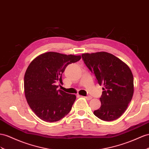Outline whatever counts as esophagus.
I'll return each mask as SVG.
<instances>
[{"mask_svg":"<svg viewBox=\"0 0 149 149\" xmlns=\"http://www.w3.org/2000/svg\"><path fill=\"white\" fill-rule=\"evenodd\" d=\"M84 97H85L87 100H91V99L93 98L92 97L90 96H84Z\"/></svg>","mask_w":149,"mask_h":149,"instance_id":"esophagus-1","label":"esophagus"}]
</instances>
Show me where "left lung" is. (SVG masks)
Returning a JSON list of instances; mask_svg holds the SVG:
<instances>
[{"label":"left lung","instance_id":"1","mask_svg":"<svg viewBox=\"0 0 149 149\" xmlns=\"http://www.w3.org/2000/svg\"><path fill=\"white\" fill-rule=\"evenodd\" d=\"M82 58L99 84L104 86L100 97L101 106L94 111V115L104 121L118 119L133 97L134 86L130 68L116 56L105 52L82 53Z\"/></svg>","mask_w":149,"mask_h":149}]
</instances>
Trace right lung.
<instances>
[{
  "mask_svg": "<svg viewBox=\"0 0 149 149\" xmlns=\"http://www.w3.org/2000/svg\"><path fill=\"white\" fill-rule=\"evenodd\" d=\"M81 55L49 52L38 55L30 63L24 75V94L32 111L41 120L59 121L70 112L75 94L58 90L62 75L68 64L81 60Z\"/></svg>",
  "mask_w": 149,
  "mask_h": 149,
  "instance_id": "right-lung-1",
  "label": "right lung"
}]
</instances>
